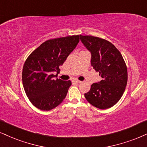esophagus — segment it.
<instances>
[{
    "mask_svg": "<svg viewBox=\"0 0 147 147\" xmlns=\"http://www.w3.org/2000/svg\"><path fill=\"white\" fill-rule=\"evenodd\" d=\"M72 82H74V83H80L81 81L78 80H72Z\"/></svg>",
    "mask_w": 147,
    "mask_h": 147,
    "instance_id": "esophagus-1",
    "label": "esophagus"
}]
</instances>
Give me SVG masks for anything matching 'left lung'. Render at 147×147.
<instances>
[{
	"label": "left lung",
	"mask_w": 147,
	"mask_h": 147,
	"mask_svg": "<svg viewBox=\"0 0 147 147\" xmlns=\"http://www.w3.org/2000/svg\"><path fill=\"white\" fill-rule=\"evenodd\" d=\"M84 46L91 53L90 63L102 78L93 83L84 97L99 109L110 108L123 94L127 82V69L121 52L110 41L90 35H80Z\"/></svg>",
	"instance_id": "1"
}]
</instances>
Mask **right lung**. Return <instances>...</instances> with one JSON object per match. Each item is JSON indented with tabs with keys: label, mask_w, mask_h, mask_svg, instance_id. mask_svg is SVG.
Wrapping results in <instances>:
<instances>
[{
	"label": "right lung",
	"mask_w": 147,
	"mask_h": 147,
	"mask_svg": "<svg viewBox=\"0 0 147 147\" xmlns=\"http://www.w3.org/2000/svg\"><path fill=\"white\" fill-rule=\"evenodd\" d=\"M79 41V35L49 39L26 59L22 69L23 86L28 99L38 109L50 110L65 98L71 82L54 80L53 72L59 73V66Z\"/></svg>",
	"instance_id": "right-lung-1"
}]
</instances>
